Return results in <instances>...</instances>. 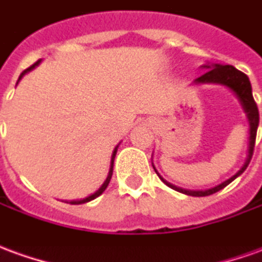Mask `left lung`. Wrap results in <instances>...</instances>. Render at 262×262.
I'll return each mask as SVG.
<instances>
[{"label":"left lung","instance_id":"left-lung-1","mask_svg":"<svg viewBox=\"0 0 262 262\" xmlns=\"http://www.w3.org/2000/svg\"><path fill=\"white\" fill-rule=\"evenodd\" d=\"M203 68L208 69L207 72L204 75H201L200 78H197L194 80L195 85H201V83H217V85H223V86L228 88L231 92L237 96V99L239 100V103L244 109V113H246L247 119H248V123H250V144H248V155H247L246 163L243 164V167L233 176L230 177L228 180L223 182L219 186L215 187L208 188V190H187V188L177 187L171 183L166 182L163 179L162 176L157 173V176L160 177L166 186H169L170 188H173L176 191H180L183 194L193 195V197H204V195H210L220 191L221 188H224L226 186H228L230 183L233 182L234 179H237L239 174H243V171L247 169V166L250 164V160L252 157V151H254V146H255V136H257V129H258L259 123V115H258V107H257V103L252 98V89L251 83H250V79L246 74H243L241 71L235 69L233 65H220V63H211V65H203Z\"/></svg>","mask_w":262,"mask_h":262}]
</instances>
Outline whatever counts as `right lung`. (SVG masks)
<instances>
[{
    "mask_svg": "<svg viewBox=\"0 0 262 262\" xmlns=\"http://www.w3.org/2000/svg\"><path fill=\"white\" fill-rule=\"evenodd\" d=\"M39 63H41V59H39V61H38V62H35V63H34L32 67H29L28 69H25L23 74L19 75V79H18V82L23 79L24 75L28 74L29 71H32V69H34V68H35V67H38ZM18 82H16V83H18ZM118 147H119V144H118V146H116V147H115V150H113L112 159H111V169H109L107 177H106V180H105V182H103V184H102V186H100V187H99V190H96V191H95L93 194H91V195H89V197H86V199H82V200H72V201H69V204H83V203H88V201H91V200H93V199H96V197H99V195L102 194L103 191H105L106 187H107V184H109V182H111V179H112L113 163H115V156H116V151H118Z\"/></svg>",
    "mask_w": 262,
    "mask_h": 262,
    "instance_id": "1",
    "label": "right lung"
}]
</instances>
